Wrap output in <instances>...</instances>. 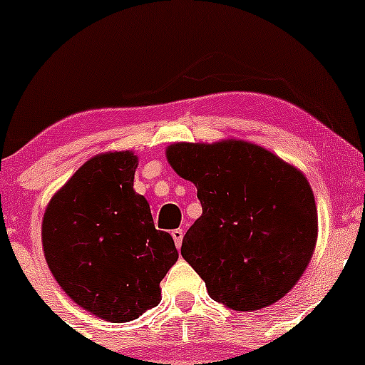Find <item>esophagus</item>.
<instances>
[{
  "label": "esophagus",
  "mask_w": 365,
  "mask_h": 365,
  "mask_svg": "<svg viewBox=\"0 0 365 365\" xmlns=\"http://www.w3.org/2000/svg\"><path fill=\"white\" fill-rule=\"evenodd\" d=\"M171 237L173 240H175V245L176 247H182V242H183V230H173L171 231Z\"/></svg>",
  "instance_id": "obj_1"
}]
</instances>
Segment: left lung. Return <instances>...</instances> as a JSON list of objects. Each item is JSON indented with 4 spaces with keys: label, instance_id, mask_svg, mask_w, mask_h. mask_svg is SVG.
Returning <instances> with one entry per match:
<instances>
[{
    "label": "left lung",
    "instance_id": "8db88e82",
    "mask_svg": "<svg viewBox=\"0 0 365 365\" xmlns=\"http://www.w3.org/2000/svg\"><path fill=\"white\" fill-rule=\"evenodd\" d=\"M165 159L197 189L203 213L183 237L182 256L210 298L251 312L292 292L318 240L304 173L244 139L175 143Z\"/></svg>",
    "mask_w": 365,
    "mask_h": 365
}]
</instances>
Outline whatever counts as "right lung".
Wrapping results in <instances>:
<instances>
[{"label":"right lung","instance_id":"obj_1","mask_svg":"<svg viewBox=\"0 0 365 365\" xmlns=\"http://www.w3.org/2000/svg\"><path fill=\"white\" fill-rule=\"evenodd\" d=\"M130 150L84 162L47 203L42 247L47 267L79 307L127 323L160 304V281L178 259L173 237L155 230L134 190Z\"/></svg>","mask_w":365,"mask_h":365}]
</instances>
